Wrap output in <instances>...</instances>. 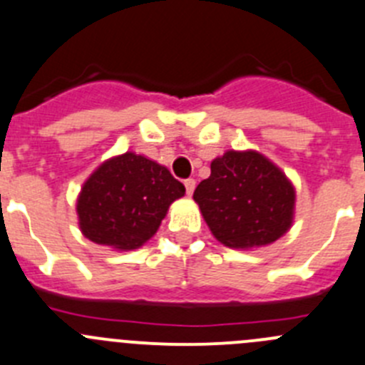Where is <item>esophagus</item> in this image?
<instances>
[{
  "label": "esophagus",
  "instance_id": "1",
  "mask_svg": "<svg viewBox=\"0 0 365 365\" xmlns=\"http://www.w3.org/2000/svg\"><path fill=\"white\" fill-rule=\"evenodd\" d=\"M185 190H187V194H189V196H192V192H194V189H196V182H194L192 178H189V180H185Z\"/></svg>",
  "mask_w": 365,
  "mask_h": 365
}]
</instances>
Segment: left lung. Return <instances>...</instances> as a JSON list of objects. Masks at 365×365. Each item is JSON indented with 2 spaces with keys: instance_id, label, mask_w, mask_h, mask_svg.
<instances>
[{
  "instance_id": "left-lung-1",
  "label": "left lung",
  "mask_w": 365,
  "mask_h": 365,
  "mask_svg": "<svg viewBox=\"0 0 365 365\" xmlns=\"http://www.w3.org/2000/svg\"><path fill=\"white\" fill-rule=\"evenodd\" d=\"M212 235L233 250L272 244L294 222L296 189L274 162L255 150H228L194 190Z\"/></svg>"
}]
</instances>
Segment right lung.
I'll list each match as a JSON object with an SVG mask.
<instances>
[{"instance_id":"1","label":"right lung","mask_w":365,"mask_h":365,"mask_svg":"<svg viewBox=\"0 0 365 365\" xmlns=\"http://www.w3.org/2000/svg\"><path fill=\"white\" fill-rule=\"evenodd\" d=\"M182 182L158 162L126 151L98 165L76 197L78 226L88 240L118 251L144 246L157 233Z\"/></svg>"}]
</instances>
